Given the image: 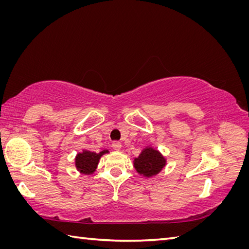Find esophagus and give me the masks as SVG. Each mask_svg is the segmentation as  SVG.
I'll list each match as a JSON object with an SVG mask.
<instances>
[{
	"mask_svg": "<svg viewBox=\"0 0 249 249\" xmlns=\"http://www.w3.org/2000/svg\"><path fill=\"white\" fill-rule=\"evenodd\" d=\"M112 147H113V149L117 150V152H118V150L122 149V143L118 142V141H114L112 143Z\"/></svg>",
	"mask_w": 249,
	"mask_h": 249,
	"instance_id": "34e87169",
	"label": "esophagus"
}]
</instances>
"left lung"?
Wrapping results in <instances>:
<instances>
[{
  "label": "left lung",
  "instance_id": "obj_1",
  "mask_svg": "<svg viewBox=\"0 0 249 249\" xmlns=\"http://www.w3.org/2000/svg\"><path fill=\"white\" fill-rule=\"evenodd\" d=\"M133 163L135 169L140 176L152 178L166 166V159L158 149L146 146L141 150L137 158H135Z\"/></svg>",
  "mask_w": 249,
  "mask_h": 249
}]
</instances>
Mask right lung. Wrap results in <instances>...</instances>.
<instances>
[{
	"mask_svg": "<svg viewBox=\"0 0 249 249\" xmlns=\"http://www.w3.org/2000/svg\"><path fill=\"white\" fill-rule=\"evenodd\" d=\"M108 153V149H104L97 154L84 149L82 153H79L74 159V165H76L77 170L85 176L92 175L97 167L101 157Z\"/></svg>",
	"mask_w": 249,
	"mask_h": 249,
	"instance_id": "add662e5",
	"label": "right lung"
}]
</instances>
